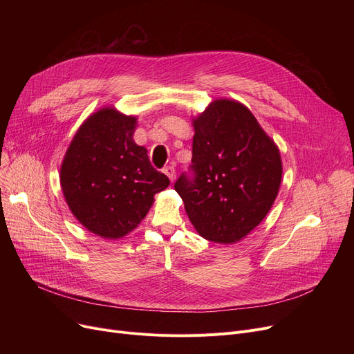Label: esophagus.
Segmentation results:
<instances>
[{
  "label": "esophagus",
  "instance_id": "1",
  "mask_svg": "<svg viewBox=\"0 0 354 354\" xmlns=\"http://www.w3.org/2000/svg\"><path fill=\"white\" fill-rule=\"evenodd\" d=\"M163 172L166 174V176L171 179V182H174L175 180V178H176V172H175V167L174 166H166L165 169H163Z\"/></svg>",
  "mask_w": 354,
  "mask_h": 354
}]
</instances>
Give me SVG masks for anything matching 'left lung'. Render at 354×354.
<instances>
[{
	"label": "left lung",
	"mask_w": 354,
	"mask_h": 354,
	"mask_svg": "<svg viewBox=\"0 0 354 354\" xmlns=\"http://www.w3.org/2000/svg\"><path fill=\"white\" fill-rule=\"evenodd\" d=\"M192 178L175 191L201 236L234 244L261 222L281 185L283 163L274 140L243 103L218 99L194 119Z\"/></svg>",
	"instance_id": "8db88e82"
}]
</instances>
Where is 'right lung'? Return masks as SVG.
I'll return each mask as SVG.
<instances>
[{"mask_svg":"<svg viewBox=\"0 0 354 354\" xmlns=\"http://www.w3.org/2000/svg\"><path fill=\"white\" fill-rule=\"evenodd\" d=\"M138 119L115 107L88 116L74 135L60 167L63 195L90 232L118 239L133 231L169 185L133 140Z\"/></svg>","mask_w":354,"mask_h":354,"instance_id":"obj_1","label":"right lung"}]
</instances>
